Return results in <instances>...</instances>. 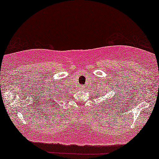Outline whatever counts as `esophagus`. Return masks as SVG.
<instances>
[{"label": "esophagus", "mask_w": 159, "mask_h": 159, "mask_svg": "<svg viewBox=\"0 0 159 159\" xmlns=\"http://www.w3.org/2000/svg\"><path fill=\"white\" fill-rule=\"evenodd\" d=\"M81 89H85V87H81Z\"/></svg>", "instance_id": "1"}]
</instances>
